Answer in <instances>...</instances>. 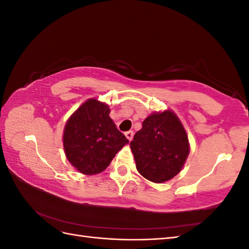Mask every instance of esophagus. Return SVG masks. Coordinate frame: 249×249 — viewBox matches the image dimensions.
<instances>
[{
  "mask_svg": "<svg viewBox=\"0 0 249 249\" xmlns=\"http://www.w3.org/2000/svg\"><path fill=\"white\" fill-rule=\"evenodd\" d=\"M124 135H125V137L129 139L130 141L133 139V136H134V133H133V131H127V132H125L124 133Z\"/></svg>",
  "mask_w": 249,
  "mask_h": 249,
  "instance_id": "esophagus-1",
  "label": "esophagus"
}]
</instances>
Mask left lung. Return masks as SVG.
Returning a JSON list of instances; mask_svg holds the SVG:
<instances>
[{"label": "left lung", "mask_w": 249, "mask_h": 249, "mask_svg": "<svg viewBox=\"0 0 249 249\" xmlns=\"http://www.w3.org/2000/svg\"><path fill=\"white\" fill-rule=\"evenodd\" d=\"M130 145L138 172L154 183L175 178L190 152L186 130L170 110L147 116Z\"/></svg>", "instance_id": "obj_1"}]
</instances>
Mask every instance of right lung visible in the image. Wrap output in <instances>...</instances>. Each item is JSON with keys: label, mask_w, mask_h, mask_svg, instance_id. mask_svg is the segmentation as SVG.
Masks as SVG:
<instances>
[{"label": "right lung", "mask_w": 249, "mask_h": 249, "mask_svg": "<svg viewBox=\"0 0 249 249\" xmlns=\"http://www.w3.org/2000/svg\"><path fill=\"white\" fill-rule=\"evenodd\" d=\"M107 104L89 99L66 122L63 146L67 160L83 175L106 169L129 140L109 116Z\"/></svg>", "instance_id": "right-lung-1"}]
</instances>
